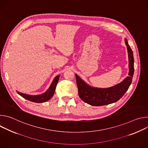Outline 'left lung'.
<instances>
[{"mask_svg":"<svg viewBox=\"0 0 148 148\" xmlns=\"http://www.w3.org/2000/svg\"><path fill=\"white\" fill-rule=\"evenodd\" d=\"M127 47L129 60L128 77L115 86L100 88L92 87L84 82L78 75L75 74L77 85L79 98L84 101L92 106H102L118 101L128 90L132 81L134 73V59L133 52L128 45L127 39L125 38Z\"/></svg>","mask_w":148,"mask_h":148,"instance_id":"8db88e82","label":"left lung"}]
</instances>
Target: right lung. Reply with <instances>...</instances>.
<instances>
[{
	"mask_svg": "<svg viewBox=\"0 0 148 148\" xmlns=\"http://www.w3.org/2000/svg\"><path fill=\"white\" fill-rule=\"evenodd\" d=\"M59 78H60V75L56 76L54 78L49 89L43 94H41L40 95H31L23 94L22 92H20L18 91H17V94H19L20 96H22L25 99L29 100L30 101L33 102L41 103V102H46V101L50 99L54 95V92L56 90V86H57L58 81L59 80Z\"/></svg>",
	"mask_w": 148,
	"mask_h": 148,
	"instance_id": "right-lung-1",
	"label": "right lung"
}]
</instances>
